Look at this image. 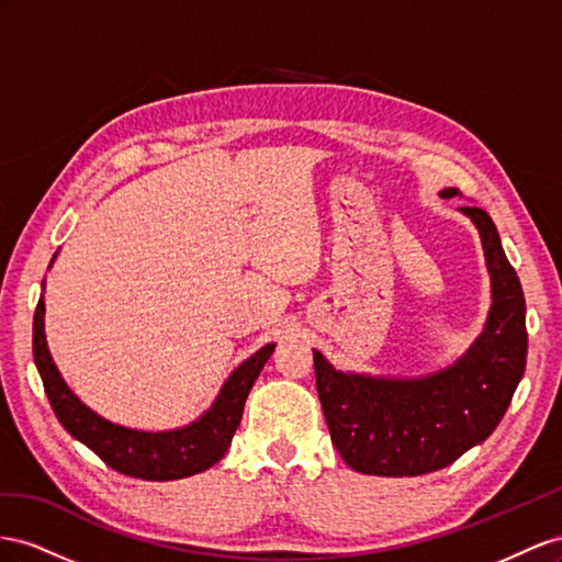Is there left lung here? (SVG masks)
<instances>
[{"label":"left lung","instance_id":"8db88e82","mask_svg":"<svg viewBox=\"0 0 562 562\" xmlns=\"http://www.w3.org/2000/svg\"><path fill=\"white\" fill-rule=\"evenodd\" d=\"M457 188L440 190L452 198ZM480 233L492 280L485 329L440 372L416 379L334 370L313 350L317 395L341 459L364 475L412 477L450 467L492 436L506 414L527 362L525 296L494 221L461 206Z\"/></svg>","mask_w":562,"mask_h":562}]
</instances>
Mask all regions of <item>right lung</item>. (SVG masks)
Wrapping results in <instances>:
<instances>
[{"label": "right lung", "instance_id": "add662e5", "mask_svg": "<svg viewBox=\"0 0 562 562\" xmlns=\"http://www.w3.org/2000/svg\"><path fill=\"white\" fill-rule=\"evenodd\" d=\"M44 311V299H40L35 323H32V356H35L37 372L56 419L75 440L99 454L110 469L140 480H155V483L202 473L223 459L243 419L245 400L254 381L259 379L263 364L276 350V344H266L239 364L223 383L214 405L198 422L173 430H136L103 419L68 389L46 348Z\"/></svg>", "mask_w": 562, "mask_h": 562}]
</instances>
